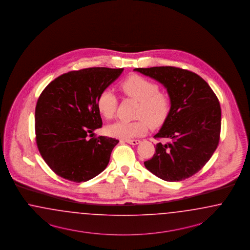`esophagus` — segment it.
<instances>
[{
  "label": "esophagus",
  "instance_id": "obj_1",
  "mask_svg": "<svg viewBox=\"0 0 250 250\" xmlns=\"http://www.w3.org/2000/svg\"><path fill=\"white\" fill-rule=\"evenodd\" d=\"M125 142L128 143V144L134 145V146H135V145L139 144V143H140V140H138V139H136V140H126Z\"/></svg>",
  "mask_w": 250,
  "mask_h": 250
}]
</instances>
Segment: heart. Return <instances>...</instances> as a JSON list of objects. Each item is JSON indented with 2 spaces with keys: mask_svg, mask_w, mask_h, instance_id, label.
<instances>
[{
  "mask_svg": "<svg viewBox=\"0 0 250 250\" xmlns=\"http://www.w3.org/2000/svg\"><path fill=\"white\" fill-rule=\"evenodd\" d=\"M121 90L130 98L139 102L136 117L133 122L117 121L106 127V133L116 138L128 140L144 136L147 125L158 127L166 120L169 112L170 102L166 93L159 91L158 85L139 75H132L121 83ZM117 100L114 92L106 89L97 99V109L106 119L114 117Z\"/></svg>",
  "mask_w": 250,
  "mask_h": 250,
  "instance_id": "1",
  "label": "heart"
}]
</instances>
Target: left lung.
<instances>
[{
	"label": "left lung",
	"mask_w": 250,
	"mask_h": 250,
	"mask_svg": "<svg viewBox=\"0 0 250 250\" xmlns=\"http://www.w3.org/2000/svg\"><path fill=\"white\" fill-rule=\"evenodd\" d=\"M166 88L170 109L155 138L158 143L145 167L159 179L180 182L195 174L211 159L220 139L221 107L211 87L203 78L175 67L134 69Z\"/></svg>",
	"instance_id": "obj_1"
}]
</instances>
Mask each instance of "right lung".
<instances>
[{
  "label": "right lung",
  "mask_w": 250,
  "mask_h": 250,
  "mask_svg": "<svg viewBox=\"0 0 250 250\" xmlns=\"http://www.w3.org/2000/svg\"><path fill=\"white\" fill-rule=\"evenodd\" d=\"M124 68H89L58 77L42 91L35 112L38 150L54 172L70 182H87L103 172L119 140L99 136L100 93Z\"/></svg>",
  "instance_id": "obj_1"
}]
</instances>
